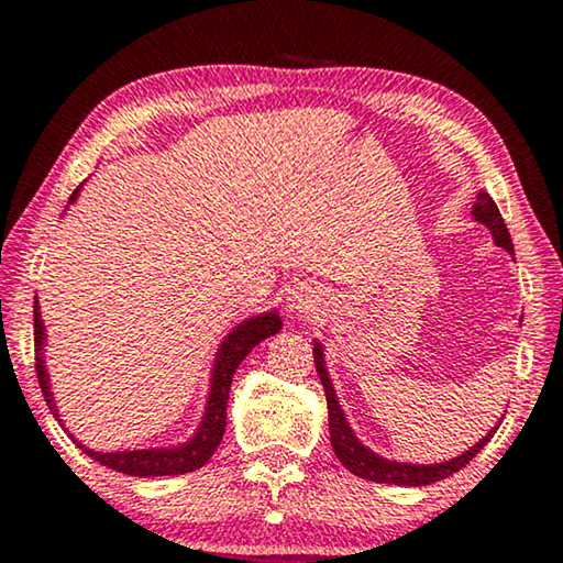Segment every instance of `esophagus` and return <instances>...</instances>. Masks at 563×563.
Masks as SVG:
<instances>
[{
	"label": "esophagus",
	"mask_w": 563,
	"mask_h": 563,
	"mask_svg": "<svg viewBox=\"0 0 563 563\" xmlns=\"http://www.w3.org/2000/svg\"><path fill=\"white\" fill-rule=\"evenodd\" d=\"M287 305H289V310H295V312H307L312 307V299L307 297V291H289Z\"/></svg>",
	"instance_id": "esophagus-1"
}]
</instances>
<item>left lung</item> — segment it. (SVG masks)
Masks as SVG:
<instances>
[{"instance_id":"8db88e82","label":"left lung","mask_w":563,"mask_h":563,"mask_svg":"<svg viewBox=\"0 0 563 563\" xmlns=\"http://www.w3.org/2000/svg\"><path fill=\"white\" fill-rule=\"evenodd\" d=\"M472 212H474V218L482 222V225H487L492 230V235H495V243L503 245L505 251L512 253L510 230H507L503 214H499L497 205H495V199H492L487 191H479V197H476V205H474ZM312 353H314V368H318V376H320L322 387H325V397H328L330 443H333V451H335L338 461H341V464L349 468L351 474L361 476V479H368V482H376V484H397V487H426V484L441 482V479H445V476L456 474L459 468H464L468 461H472L476 453H479L484 445L489 443V438L495 435V430H492L489 435H484L482 441L472 445V449H468L466 453H461L459 459L445 461V464L415 466V464H399V461H387V459L376 456L374 451H368L366 445L361 443L356 435H353L349 422H345V415H343L341 405H338V399H335L333 384H330V379H328L320 343H314Z\"/></svg>"}]
</instances>
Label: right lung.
Here are the masks:
<instances>
[{
    "mask_svg": "<svg viewBox=\"0 0 563 563\" xmlns=\"http://www.w3.org/2000/svg\"><path fill=\"white\" fill-rule=\"evenodd\" d=\"M81 187L74 189V195L68 197V205L74 202L76 195H79ZM33 320H35V374L37 384H41L43 397L48 407L56 412V402L51 399L48 389V374H45L43 366V320L41 312H37V299L33 305ZM282 320L276 312L258 314V318L245 320L243 325H238L233 333L225 338L222 349L218 353V364H214L212 374V387H210V399H207V412L202 426H199L197 435L191 438L189 443L179 445V449H153V451H118V453H99L84 449L87 456H91L99 464L114 468V472L130 474V476H172V474H189L195 468L205 466L207 461L222 441V433H225V410H228V395H230V382H233V374L241 361L249 356L253 345H258L264 338L279 333Z\"/></svg>",
    "mask_w": 563,
    "mask_h": 563,
    "instance_id": "right-lung-1",
    "label": "right lung"
}]
</instances>
